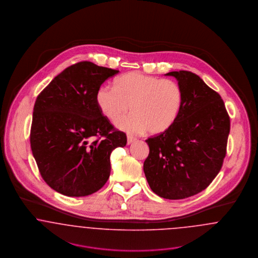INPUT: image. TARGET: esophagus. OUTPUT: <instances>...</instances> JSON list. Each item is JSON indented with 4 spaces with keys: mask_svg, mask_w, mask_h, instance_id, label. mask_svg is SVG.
I'll return each mask as SVG.
<instances>
[{
    "mask_svg": "<svg viewBox=\"0 0 258 258\" xmlns=\"http://www.w3.org/2000/svg\"><path fill=\"white\" fill-rule=\"evenodd\" d=\"M136 141V138L132 137V136H127V144L128 145H131L132 143H134Z\"/></svg>",
    "mask_w": 258,
    "mask_h": 258,
    "instance_id": "obj_1",
    "label": "esophagus"
}]
</instances>
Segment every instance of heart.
<instances>
[{
	"mask_svg": "<svg viewBox=\"0 0 258 258\" xmlns=\"http://www.w3.org/2000/svg\"><path fill=\"white\" fill-rule=\"evenodd\" d=\"M96 103L111 121L117 120L129 109L133 111L116 123L123 131L140 134L148 130L150 134H160L176 122L182 108L183 93L175 81L131 72L116 79L114 88L100 87Z\"/></svg>",
	"mask_w": 258,
	"mask_h": 258,
	"instance_id": "obj_1",
	"label": "heart"
}]
</instances>
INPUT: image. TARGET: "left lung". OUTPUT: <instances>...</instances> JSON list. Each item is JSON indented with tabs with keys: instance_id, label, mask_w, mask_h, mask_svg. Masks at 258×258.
<instances>
[{
	"instance_id": "8db88e82",
	"label": "left lung",
	"mask_w": 258,
	"mask_h": 258,
	"mask_svg": "<svg viewBox=\"0 0 258 258\" xmlns=\"http://www.w3.org/2000/svg\"><path fill=\"white\" fill-rule=\"evenodd\" d=\"M183 93V104L174 125L149 138L144 172L158 196L178 200L206 189L219 173L226 155L230 118L220 95L200 77L170 72Z\"/></svg>"
}]
</instances>
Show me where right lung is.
<instances>
[{"label":"right lung","mask_w":258,"mask_h":258,"mask_svg":"<svg viewBox=\"0 0 258 258\" xmlns=\"http://www.w3.org/2000/svg\"><path fill=\"white\" fill-rule=\"evenodd\" d=\"M118 72L80 62L55 77L37 97L31 149L43 180L63 195L82 197L101 189L110 174L111 151L126 146V134L96 103L102 83Z\"/></svg>","instance_id":"right-lung-1"}]
</instances>
